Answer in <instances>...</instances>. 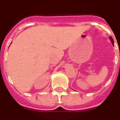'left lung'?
I'll list each match as a JSON object with an SVG mask.
<instances>
[{
  "label": "left lung",
  "mask_w": 120,
  "mask_h": 120,
  "mask_svg": "<svg viewBox=\"0 0 120 120\" xmlns=\"http://www.w3.org/2000/svg\"><path fill=\"white\" fill-rule=\"evenodd\" d=\"M109 38H110V40H111V42H112V44H113V45H114V40H113V38H112V37H109Z\"/></svg>",
  "instance_id": "1"
}]
</instances>
